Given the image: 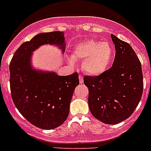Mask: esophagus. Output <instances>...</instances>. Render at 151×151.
I'll list each match as a JSON object with an SVG mask.
<instances>
[{
  "label": "esophagus",
  "mask_w": 151,
  "mask_h": 151,
  "mask_svg": "<svg viewBox=\"0 0 151 151\" xmlns=\"http://www.w3.org/2000/svg\"><path fill=\"white\" fill-rule=\"evenodd\" d=\"M79 82L80 84L83 83V77H82V75H79Z\"/></svg>",
  "instance_id": "34e87169"
}]
</instances>
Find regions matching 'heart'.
<instances>
[{"label": "heart", "mask_w": 151, "mask_h": 151, "mask_svg": "<svg viewBox=\"0 0 151 151\" xmlns=\"http://www.w3.org/2000/svg\"><path fill=\"white\" fill-rule=\"evenodd\" d=\"M113 57V47L107 41H98L89 39L76 45L72 58L82 60V68L85 73L99 76L106 71ZM73 63V60L70 59Z\"/></svg>", "instance_id": "1"}]
</instances>
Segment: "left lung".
I'll list each match as a JSON object with an SVG mask.
<instances>
[{
    "mask_svg": "<svg viewBox=\"0 0 151 151\" xmlns=\"http://www.w3.org/2000/svg\"><path fill=\"white\" fill-rule=\"evenodd\" d=\"M116 55L113 66L97 76H86L91 114L104 123L115 125L129 118L143 93L141 64L130 45L111 35Z\"/></svg>",
    "mask_w": 151,
    "mask_h": 151,
    "instance_id": "1",
    "label": "left lung"
}]
</instances>
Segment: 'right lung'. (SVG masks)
Here are the masks:
<instances>
[{"label": "right lung", "instance_id": "obj_1", "mask_svg": "<svg viewBox=\"0 0 151 151\" xmlns=\"http://www.w3.org/2000/svg\"><path fill=\"white\" fill-rule=\"evenodd\" d=\"M54 45L65 51L63 32L40 33L20 45L10 63L12 99L17 110L36 127L53 129L62 125L69 112L78 74L61 76L54 72L35 70L32 54L43 45Z\"/></svg>", "mask_w": 151, "mask_h": 151}]
</instances>
